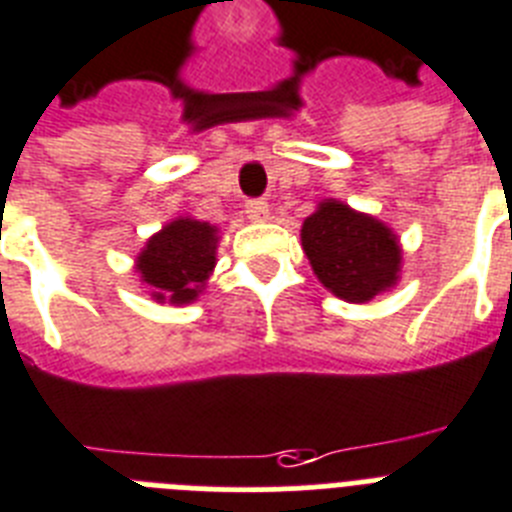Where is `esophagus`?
Wrapping results in <instances>:
<instances>
[{"mask_svg":"<svg viewBox=\"0 0 512 512\" xmlns=\"http://www.w3.org/2000/svg\"><path fill=\"white\" fill-rule=\"evenodd\" d=\"M244 208H247V216L252 218V221H265V218H268V203H265V200H260V197H255V200H247V203H244Z\"/></svg>","mask_w":512,"mask_h":512,"instance_id":"obj_1","label":"esophagus"}]
</instances>
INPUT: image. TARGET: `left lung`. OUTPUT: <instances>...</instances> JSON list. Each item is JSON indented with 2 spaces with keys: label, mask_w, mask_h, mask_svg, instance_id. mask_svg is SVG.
Masks as SVG:
<instances>
[{
  "label": "left lung",
  "mask_w": 512,
  "mask_h": 512,
  "mask_svg": "<svg viewBox=\"0 0 512 512\" xmlns=\"http://www.w3.org/2000/svg\"><path fill=\"white\" fill-rule=\"evenodd\" d=\"M302 244L312 270L346 302H369L398 281L395 234L372 216L328 200L304 221Z\"/></svg>",
  "instance_id": "8db88e82"
}]
</instances>
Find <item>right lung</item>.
<instances>
[{"label":"right lung","mask_w":512,"mask_h":512,"mask_svg":"<svg viewBox=\"0 0 512 512\" xmlns=\"http://www.w3.org/2000/svg\"><path fill=\"white\" fill-rule=\"evenodd\" d=\"M216 242L210 223L179 218L148 239L137 257V270L158 302H192L216 265Z\"/></svg>","instance_id":"add662e5"}]
</instances>
